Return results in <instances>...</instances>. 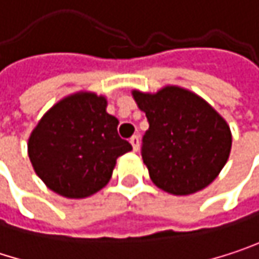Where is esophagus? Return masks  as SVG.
I'll return each instance as SVG.
<instances>
[{
  "mask_svg": "<svg viewBox=\"0 0 259 259\" xmlns=\"http://www.w3.org/2000/svg\"><path fill=\"white\" fill-rule=\"evenodd\" d=\"M130 144H132V147H133V151H138L139 150V136H132L130 138Z\"/></svg>",
  "mask_w": 259,
  "mask_h": 259,
  "instance_id": "34e87169",
  "label": "esophagus"
}]
</instances>
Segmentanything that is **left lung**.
<instances>
[{
  "label": "left lung",
  "instance_id": "1",
  "mask_svg": "<svg viewBox=\"0 0 259 259\" xmlns=\"http://www.w3.org/2000/svg\"><path fill=\"white\" fill-rule=\"evenodd\" d=\"M150 127L142 139V160L151 181L171 195L202 190L228 162L233 135L225 118L202 97L177 85L157 93L133 90Z\"/></svg>",
  "mask_w": 259,
  "mask_h": 259
}]
</instances>
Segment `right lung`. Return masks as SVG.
Masks as SVG:
<instances>
[{"label": "right lung", "mask_w": 259, "mask_h": 259, "mask_svg": "<svg viewBox=\"0 0 259 259\" xmlns=\"http://www.w3.org/2000/svg\"><path fill=\"white\" fill-rule=\"evenodd\" d=\"M108 100L78 91L58 100L28 138V157L52 192L80 199L103 189L117 159L132 150L118 136V120L106 112Z\"/></svg>", "instance_id": "1"}]
</instances>
